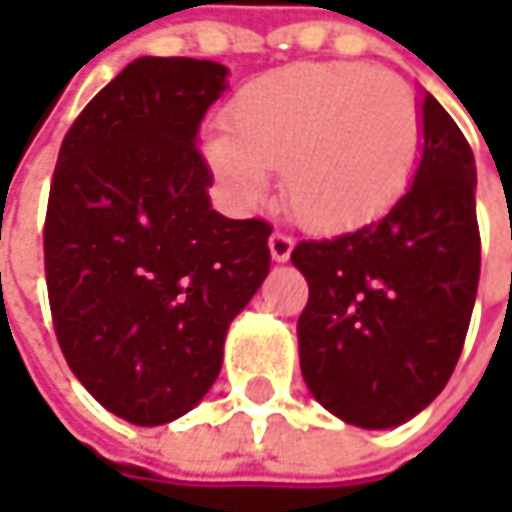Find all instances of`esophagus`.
<instances>
[{
  "label": "esophagus",
  "mask_w": 512,
  "mask_h": 512,
  "mask_svg": "<svg viewBox=\"0 0 512 512\" xmlns=\"http://www.w3.org/2000/svg\"><path fill=\"white\" fill-rule=\"evenodd\" d=\"M293 245H296V239H293L290 233H285V230H273V233H270V242H267L270 256H273L276 262H287L290 253H293Z\"/></svg>",
  "instance_id": "obj_1"
}]
</instances>
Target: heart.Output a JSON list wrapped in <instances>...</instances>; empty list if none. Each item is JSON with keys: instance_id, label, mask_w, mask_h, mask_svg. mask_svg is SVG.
Returning a JSON list of instances; mask_svg holds the SVG:
<instances>
[{"instance_id": "1", "label": "heart", "mask_w": 512, "mask_h": 512, "mask_svg": "<svg viewBox=\"0 0 512 512\" xmlns=\"http://www.w3.org/2000/svg\"><path fill=\"white\" fill-rule=\"evenodd\" d=\"M210 159L247 202L282 168L296 216L319 230L379 219L404 196L424 148L416 88L393 70L316 62L273 70L236 93Z\"/></svg>"}]
</instances>
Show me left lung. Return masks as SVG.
Returning <instances> with one entry per match:
<instances>
[{
	"label": "left lung",
	"mask_w": 512,
	"mask_h": 512,
	"mask_svg": "<svg viewBox=\"0 0 512 512\" xmlns=\"http://www.w3.org/2000/svg\"><path fill=\"white\" fill-rule=\"evenodd\" d=\"M413 185L379 222L290 253L310 296L299 362L310 393L347 424L413 419L459 362L482 270L476 165L459 125L427 93Z\"/></svg>",
	"instance_id": "obj_1"
}]
</instances>
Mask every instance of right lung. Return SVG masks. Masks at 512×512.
<instances>
[{
	"mask_svg": "<svg viewBox=\"0 0 512 512\" xmlns=\"http://www.w3.org/2000/svg\"><path fill=\"white\" fill-rule=\"evenodd\" d=\"M227 68L142 56L62 139L45 216L53 330L70 370L139 427L185 416L222 370L225 333L270 270L265 219L207 199L196 145Z\"/></svg>",
	"mask_w": 512,
	"mask_h": 512,
	"instance_id": "add662e5",
	"label": "right lung"
}]
</instances>
